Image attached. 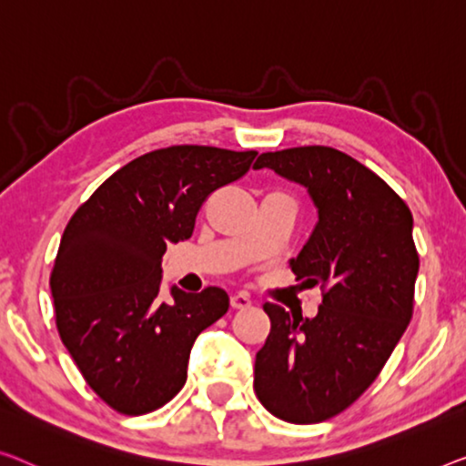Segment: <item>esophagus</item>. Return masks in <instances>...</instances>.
I'll use <instances>...</instances> for the list:
<instances>
[{
    "mask_svg": "<svg viewBox=\"0 0 466 466\" xmlns=\"http://www.w3.org/2000/svg\"><path fill=\"white\" fill-rule=\"evenodd\" d=\"M230 305L234 309H245V308H248V305H251V297L245 295V293H234L230 297Z\"/></svg>",
    "mask_w": 466,
    "mask_h": 466,
    "instance_id": "34e87169",
    "label": "esophagus"
}]
</instances>
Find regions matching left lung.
I'll return each instance as SVG.
<instances>
[{
  "label": "left lung",
  "instance_id": "obj_1",
  "mask_svg": "<svg viewBox=\"0 0 466 466\" xmlns=\"http://www.w3.org/2000/svg\"><path fill=\"white\" fill-rule=\"evenodd\" d=\"M308 188L318 224L290 269L320 284L316 318L266 303L269 335L255 356L253 389L280 420H329L347 410L391 356L412 320L419 253L404 198L330 146L263 152L255 169Z\"/></svg>",
  "mask_w": 466,
  "mask_h": 466
}]
</instances>
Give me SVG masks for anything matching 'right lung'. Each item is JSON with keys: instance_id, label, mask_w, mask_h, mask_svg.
<instances>
[{"instance_id": "obj_1", "label": "right lung", "mask_w": 466, "mask_h": 466, "mask_svg": "<svg viewBox=\"0 0 466 466\" xmlns=\"http://www.w3.org/2000/svg\"><path fill=\"white\" fill-rule=\"evenodd\" d=\"M255 150L169 146L115 171L62 234L50 289L56 329L86 383L113 410L148 414L177 395L190 350L230 308L224 289L165 303L167 245L188 240L209 194L251 169Z\"/></svg>"}]
</instances>
